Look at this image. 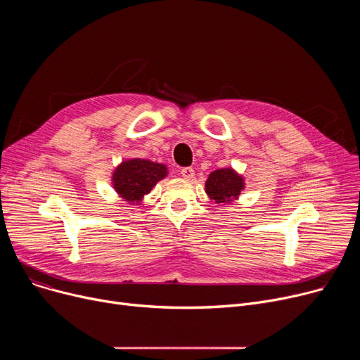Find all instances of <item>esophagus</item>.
I'll list each match as a JSON object with an SVG mask.
<instances>
[{"label":"esophagus","instance_id":"34e87169","mask_svg":"<svg viewBox=\"0 0 360 360\" xmlns=\"http://www.w3.org/2000/svg\"><path fill=\"white\" fill-rule=\"evenodd\" d=\"M181 175L185 179H193L194 178V169L193 167H182L181 169Z\"/></svg>","mask_w":360,"mask_h":360}]
</instances>
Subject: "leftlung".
<instances>
[{
	"label": "left lung",
	"instance_id": "left-lung-1",
	"mask_svg": "<svg viewBox=\"0 0 360 360\" xmlns=\"http://www.w3.org/2000/svg\"><path fill=\"white\" fill-rule=\"evenodd\" d=\"M245 190V178L233 167H223L212 172L205 181V194L217 204H231Z\"/></svg>",
	"mask_w": 360,
	"mask_h": 360
}]
</instances>
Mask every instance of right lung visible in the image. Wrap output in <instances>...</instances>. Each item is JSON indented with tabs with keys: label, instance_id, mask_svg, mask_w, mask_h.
<instances>
[{
	"label": "right lung",
	"instance_id": "right-lung-1",
	"mask_svg": "<svg viewBox=\"0 0 360 360\" xmlns=\"http://www.w3.org/2000/svg\"><path fill=\"white\" fill-rule=\"evenodd\" d=\"M167 176V166L147 159L122 160L112 172V186L128 204L140 205L153 186Z\"/></svg>",
	"mask_w": 360,
	"mask_h": 360
}]
</instances>
